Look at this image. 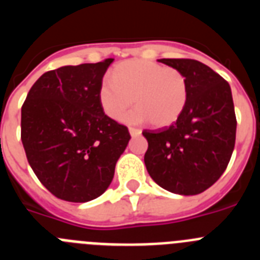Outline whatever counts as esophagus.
Instances as JSON below:
<instances>
[{
	"label": "esophagus",
	"instance_id": "esophagus-1",
	"mask_svg": "<svg viewBox=\"0 0 260 260\" xmlns=\"http://www.w3.org/2000/svg\"><path fill=\"white\" fill-rule=\"evenodd\" d=\"M128 133H130V135L134 138V137H139V135L142 134V130H139V128L130 127V128H128Z\"/></svg>",
	"mask_w": 260,
	"mask_h": 260
}]
</instances>
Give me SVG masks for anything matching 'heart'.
<instances>
[{
	"label": "heart",
	"mask_w": 260,
	"mask_h": 260,
	"mask_svg": "<svg viewBox=\"0 0 260 260\" xmlns=\"http://www.w3.org/2000/svg\"><path fill=\"white\" fill-rule=\"evenodd\" d=\"M99 104L109 118L119 121L135 103L127 123L151 121L167 127L180 118L189 100V86L180 70L147 59L121 62L112 71V79H103L98 89Z\"/></svg>",
	"instance_id": "heart-1"
}]
</instances>
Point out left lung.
Segmentation results:
<instances>
[{
    "label": "left lung",
    "instance_id": "left-lung-1",
    "mask_svg": "<svg viewBox=\"0 0 260 260\" xmlns=\"http://www.w3.org/2000/svg\"><path fill=\"white\" fill-rule=\"evenodd\" d=\"M187 80L189 100L173 125L144 130L147 172L160 187L180 195H197L219 180L236 143V114L231 86L195 59L161 58Z\"/></svg>",
    "mask_w": 260,
    "mask_h": 260
}]
</instances>
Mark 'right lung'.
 Instances as JSON below:
<instances>
[{
  "label": "right lung",
  "instance_id": "right-lung-1",
  "mask_svg": "<svg viewBox=\"0 0 260 260\" xmlns=\"http://www.w3.org/2000/svg\"><path fill=\"white\" fill-rule=\"evenodd\" d=\"M113 61L48 71L22 107L27 160L40 182L63 201L84 203L100 197L130 141L127 127L99 104V84Z\"/></svg>",
  "mask_w": 260,
  "mask_h": 260
}]
</instances>
